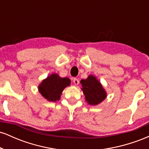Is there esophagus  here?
<instances>
[{
    "instance_id": "esophagus-1",
    "label": "esophagus",
    "mask_w": 149,
    "mask_h": 149,
    "mask_svg": "<svg viewBox=\"0 0 149 149\" xmlns=\"http://www.w3.org/2000/svg\"><path fill=\"white\" fill-rule=\"evenodd\" d=\"M73 83L76 85H78L79 84V80H78V79H77V78H74L73 79Z\"/></svg>"
}]
</instances>
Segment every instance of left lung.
<instances>
[{"label": "left lung", "instance_id": "left-lung-1", "mask_svg": "<svg viewBox=\"0 0 149 149\" xmlns=\"http://www.w3.org/2000/svg\"><path fill=\"white\" fill-rule=\"evenodd\" d=\"M80 83L85 101L90 105H98L107 98V92L100 80L93 75H89L86 79H82Z\"/></svg>", "mask_w": 149, "mask_h": 149}]
</instances>
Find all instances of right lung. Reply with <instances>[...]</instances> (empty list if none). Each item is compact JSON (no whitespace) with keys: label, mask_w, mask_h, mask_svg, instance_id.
Returning <instances> with one entry per match:
<instances>
[{"label":"right lung","mask_w":149,"mask_h":149,"mask_svg":"<svg viewBox=\"0 0 149 149\" xmlns=\"http://www.w3.org/2000/svg\"><path fill=\"white\" fill-rule=\"evenodd\" d=\"M69 78H61L57 73H52L42 80L38 87V92L49 102H57L61 98L63 90L70 86Z\"/></svg>","instance_id":"1"}]
</instances>
